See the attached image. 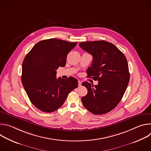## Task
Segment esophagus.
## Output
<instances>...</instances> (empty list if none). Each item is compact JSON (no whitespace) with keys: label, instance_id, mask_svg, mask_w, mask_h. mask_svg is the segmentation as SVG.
Listing matches in <instances>:
<instances>
[{"label":"esophagus","instance_id":"obj_1","mask_svg":"<svg viewBox=\"0 0 151 151\" xmlns=\"http://www.w3.org/2000/svg\"><path fill=\"white\" fill-rule=\"evenodd\" d=\"M78 85H79V87H81V82L80 81H78Z\"/></svg>","mask_w":151,"mask_h":151}]
</instances>
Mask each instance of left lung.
<instances>
[{
    "instance_id": "obj_1",
    "label": "left lung",
    "mask_w": 151,
    "mask_h": 151,
    "mask_svg": "<svg viewBox=\"0 0 151 151\" xmlns=\"http://www.w3.org/2000/svg\"><path fill=\"white\" fill-rule=\"evenodd\" d=\"M79 47L93 57L88 76L97 80V85L83 82L88 93L82 97L83 105L95 115L113 110L121 100L130 81V73L124 54L113 44L104 40L82 42Z\"/></svg>"
}]
</instances>
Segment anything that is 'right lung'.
Listing matches in <instances>:
<instances>
[{
    "mask_svg": "<svg viewBox=\"0 0 151 151\" xmlns=\"http://www.w3.org/2000/svg\"><path fill=\"white\" fill-rule=\"evenodd\" d=\"M76 44L58 39L43 40L26 55L21 82L30 101L41 111H55L78 87V80L73 77L56 78V70L66 65L68 53Z\"/></svg>",
    "mask_w": 151,
    "mask_h": 151,
    "instance_id": "right-lung-1",
    "label": "right lung"
}]
</instances>
